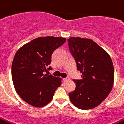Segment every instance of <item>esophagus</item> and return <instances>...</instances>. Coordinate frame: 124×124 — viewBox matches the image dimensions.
Listing matches in <instances>:
<instances>
[{"label": "esophagus", "mask_w": 124, "mask_h": 124, "mask_svg": "<svg viewBox=\"0 0 124 124\" xmlns=\"http://www.w3.org/2000/svg\"><path fill=\"white\" fill-rule=\"evenodd\" d=\"M69 79H69V77H66V78H64V79H63V81H64V82H67L68 81H69Z\"/></svg>", "instance_id": "obj_1"}]
</instances>
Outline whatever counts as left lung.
I'll return each mask as SVG.
<instances>
[{
	"label": "left lung",
	"instance_id": "8db88e82",
	"mask_svg": "<svg viewBox=\"0 0 124 124\" xmlns=\"http://www.w3.org/2000/svg\"><path fill=\"white\" fill-rule=\"evenodd\" d=\"M69 50L77 69L82 73L81 79H74L75 90L69 94L70 100L80 109L87 110L101 104L111 91L114 69L110 55L94 41L70 37Z\"/></svg>",
	"mask_w": 124,
	"mask_h": 124
}]
</instances>
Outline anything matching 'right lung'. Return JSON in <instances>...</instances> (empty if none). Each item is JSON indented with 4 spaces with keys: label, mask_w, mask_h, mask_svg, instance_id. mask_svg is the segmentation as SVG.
<instances>
[{
    "label": "right lung",
    "mask_w": 124,
    "mask_h": 124,
    "mask_svg": "<svg viewBox=\"0 0 124 124\" xmlns=\"http://www.w3.org/2000/svg\"><path fill=\"white\" fill-rule=\"evenodd\" d=\"M66 38L39 37L24 45L16 52L12 62L13 83L17 93L27 103L41 107L51 101L61 79L48 75L54 51Z\"/></svg>",
    "instance_id": "1"
}]
</instances>
